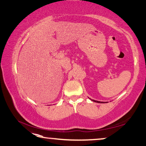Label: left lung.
Returning a JSON list of instances; mask_svg holds the SVG:
<instances>
[{"label":"left lung","instance_id":"8db88e82","mask_svg":"<svg viewBox=\"0 0 146 146\" xmlns=\"http://www.w3.org/2000/svg\"><path fill=\"white\" fill-rule=\"evenodd\" d=\"M94 102H96V103H103V102H101V101H96V100H92Z\"/></svg>","mask_w":146,"mask_h":146}]
</instances>
